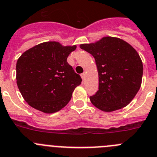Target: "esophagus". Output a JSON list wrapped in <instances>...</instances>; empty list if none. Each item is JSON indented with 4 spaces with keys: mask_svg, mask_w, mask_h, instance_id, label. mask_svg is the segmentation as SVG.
<instances>
[{
    "mask_svg": "<svg viewBox=\"0 0 157 157\" xmlns=\"http://www.w3.org/2000/svg\"><path fill=\"white\" fill-rule=\"evenodd\" d=\"M81 78L83 79V80H85V77H86V73H81Z\"/></svg>",
    "mask_w": 157,
    "mask_h": 157,
    "instance_id": "esophagus-1",
    "label": "esophagus"
}]
</instances>
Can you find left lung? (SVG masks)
I'll return each instance as SVG.
<instances>
[{"label":"left lung","instance_id":"8db88e82","mask_svg":"<svg viewBox=\"0 0 157 157\" xmlns=\"http://www.w3.org/2000/svg\"><path fill=\"white\" fill-rule=\"evenodd\" d=\"M80 48L91 54L98 73V91L91 102L104 112L121 109L132 101L142 84L143 65L131 44L122 39L105 36Z\"/></svg>","mask_w":157,"mask_h":157}]
</instances>
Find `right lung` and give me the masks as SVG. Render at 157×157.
<instances>
[{"mask_svg": "<svg viewBox=\"0 0 157 157\" xmlns=\"http://www.w3.org/2000/svg\"><path fill=\"white\" fill-rule=\"evenodd\" d=\"M76 48V45L44 42L23 52L19 58L16 83L31 107L45 113H53L68 104L72 93L82 80L67 63L69 55Z\"/></svg>", "mask_w": 157, "mask_h": 157, "instance_id": "1", "label": "right lung"}]
</instances>
